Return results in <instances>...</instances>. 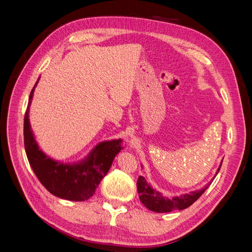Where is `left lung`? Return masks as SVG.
<instances>
[{
	"label": "left lung",
	"instance_id": "obj_1",
	"mask_svg": "<svg viewBox=\"0 0 252 252\" xmlns=\"http://www.w3.org/2000/svg\"><path fill=\"white\" fill-rule=\"evenodd\" d=\"M220 166H222V163H220L218 168L215 178L219 173ZM136 187H138L140 200L144 204L145 207L155 212H170L173 210H183L189 207V206H191L205 192V190L208 188V185L201 190L182 194L180 196H173L172 199L163 196L161 192H158L152 188L146 182V179L141 177V175L138 179Z\"/></svg>",
	"mask_w": 252,
	"mask_h": 252
}]
</instances>
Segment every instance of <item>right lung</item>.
Instances as JSON below:
<instances>
[{
    "label": "right lung",
    "instance_id": "obj_1",
    "mask_svg": "<svg viewBox=\"0 0 252 252\" xmlns=\"http://www.w3.org/2000/svg\"><path fill=\"white\" fill-rule=\"evenodd\" d=\"M36 84L37 82L30 93L24 118V145L28 162L36 178L51 194L68 201H86L94 194L100 182L107 174L114 157L121 151V140L97 144L79 163L64 164L52 159L39 148L28 119Z\"/></svg>",
    "mask_w": 252,
    "mask_h": 252
}]
</instances>
